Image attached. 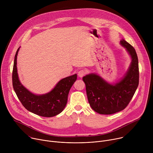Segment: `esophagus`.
Listing matches in <instances>:
<instances>
[{
    "mask_svg": "<svg viewBox=\"0 0 153 153\" xmlns=\"http://www.w3.org/2000/svg\"><path fill=\"white\" fill-rule=\"evenodd\" d=\"M85 74H86V71H85V70H80L79 72H78V76H79V77H83L85 75Z\"/></svg>",
    "mask_w": 153,
    "mask_h": 153,
    "instance_id": "1",
    "label": "esophagus"
}]
</instances>
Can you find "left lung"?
<instances>
[{
    "mask_svg": "<svg viewBox=\"0 0 153 153\" xmlns=\"http://www.w3.org/2000/svg\"><path fill=\"white\" fill-rule=\"evenodd\" d=\"M131 57L129 67L123 77L110 83L95 73L83 77L87 97L91 108L100 114H112L126 107L139 85V62L135 49L122 39L120 42Z\"/></svg>",
    "mask_w": 153,
    "mask_h": 153,
    "instance_id": "1",
    "label": "left lung"
}]
</instances>
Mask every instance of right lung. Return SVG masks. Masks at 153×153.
I'll list each match as a JSON object with an SVG mask.
<instances>
[{"label": "right lung", "instance_id": "obj_1", "mask_svg": "<svg viewBox=\"0 0 153 153\" xmlns=\"http://www.w3.org/2000/svg\"><path fill=\"white\" fill-rule=\"evenodd\" d=\"M19 48L15 55L12 75L13 88L18 99L28 111L38 116L51 117L60 114L66 106L69 91L77 79V74L61 79L46 94H34L22 84L19 78L17 57Z\"/></svg>", "mask_w": 153, "mask_h": 153}]
</instances>
